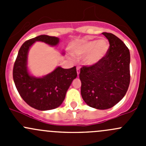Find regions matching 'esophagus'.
Wrapping results in <instances>:
<instances>
[{
	"label": "esophagus",
	"mask_w": 146,
	"mask_h": 146,
	"mask_svg": "<svg viewBox=\"0 0 146 146\" xmlns=\"http://www.w3.org/2000/svg\"><path fill=\"white\" fill-rule=\"evenodd\" d=\"M76 70H77L78 76H79V74H80V67L77 66V67H76Z\"/></svg>",
	"instance_id": "1"
}]
</instances>
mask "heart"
Wrapping results in <instances>:
<instances>
[{"instance_id": "obj_1", "label": "heart", "mask_w": 146, "mask_h": 146, "mask_svg": "<svg viewBox=\"0 0 146 146\" xmlns=\"http://www.w3.org/2000/svg\"><path fill=\"white\" fill-rule=\"evenodd\" d=\"M110 44L106 39L99 40L85 39L73 48V52L79 57L83 56V63L87 66H92L100 61L107 55Z\"/></svg>"}]
</instances>
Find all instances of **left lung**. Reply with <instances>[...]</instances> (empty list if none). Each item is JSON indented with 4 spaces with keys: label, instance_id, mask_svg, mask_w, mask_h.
I'll list each match as a JSON object with an SVG mask.
<instances>
[{
    "label": "left lung",
    "instance_id": "8db88e82",
    "mask_svg": "<svg viewBox=\"0 0 146 146\" xmlns=\"http://www.w3.org/2000/svg\"><path fill=\"white\" fill-rule=\"evenodd\" d=\"M110 43L107 55L98 64L80 68L81 95L88 105L98 110L114 107L126 95L130 83V53L111 33L103 32Z\"/></svg>",
    "mask_w": 146,
    "mask_h": 146
}]
</instances>
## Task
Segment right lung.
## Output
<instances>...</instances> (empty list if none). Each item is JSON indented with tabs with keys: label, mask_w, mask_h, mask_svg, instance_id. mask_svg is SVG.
Instances as JSON below:
<instances>
[{
	"label": "right lung",
	"mask_w": 146,
	"mask_h": 146,
	"mask_svg": "<svg viewBox=\"0 0 146 146\" xmlns=\"http://www.w3.org/2000/svg\"><path fill=\"white\" fill-rule=\"evenodd\" d=\"M36 41L56 45L59 39L56 36L40 35L24 42L20 47L13 66V76L19 94L30 107L38 110H49L59 107L73 79L77 77L76 66L68 69L61 67L43 78L32 77L27 69V52Z\"/></svg>",
	"instance_id": "1"
}]
</instances>
